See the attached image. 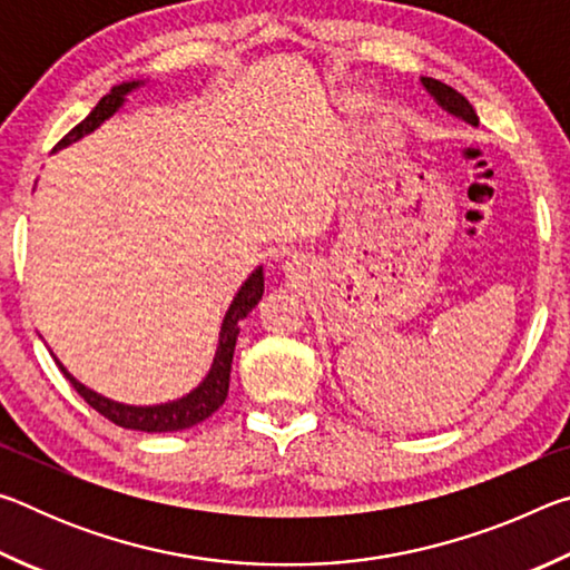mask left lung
Segmentation results:
<instances>
[{
    "label": "left lung",
    "mask_w": 570,
    "mask_h": 570,
    "mask_svg": "<svg viewBox=\"0 0 570 570\" xmlns=\"http://www.w3.org/2000/svg\"><path fill=\"white\" fill-rule=\"evenodd\" d=\"M422 88L432 95V100H435L442 110L455 115L458 120H465L472 128H478L480 120H478V112L472 110V105L462 98L458 90H452L450 85L435 80V77H420Z\"/></svg>",
    "instance_id": "obj_1"
}]
</instances>
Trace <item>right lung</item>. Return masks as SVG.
I'll list each match as a JSON object with an SVG mask.
<instances>
[{"mask_svg": "<svg viewBox=\"0 0 570 570\" xmlns=\"http://www.w3.org/2000/svg\"><path fill=\"white\" fill-rule=\"evenodd\" d=\"M140 85H146V80H132V82H122L115 85V88L105 95V98L95 105L92 112L85 118L80 125L65 135V138L57 142L55 150H62L67 146H72L85 135H90L100 128V125L112 118L118 112L125 98L132 90H138ZM264 296V266H258L250 272V276L240 284L238 294L230 302L228 312L224 316V324H220L218 332V346H216V356L210 362V370L196 390H190L186 397L173 400V402H163V404H122L102 397V394L92 392L90 387H85L82 382H77L70 372L65 370L62 362L57 360V366H60L62 374L70 380L72 387L77 390V394L90 404L92 410H98L102 417H108L110 422L120 424L125 430H140V432H178V430H188L193 424L204 422L206 417H210L220 404L226 402L228 394V380H230V362H234V350H236V340L240 332V322L246 320V314L254 308Z\"/></svg>", "mask_w": 570, "mask_h": 570, "instance_id": "add662e5", "label": "right lung"}]
</instances>
